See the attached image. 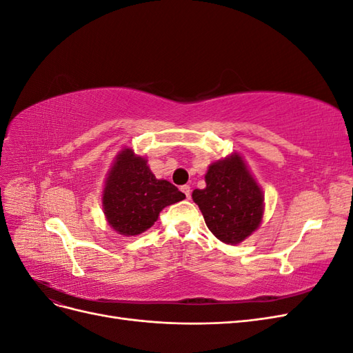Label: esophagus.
<instances>
[{
  "mask_svg": "<svg viewBox=\"0 0 353 353\" xmlns=\"http://www.w3.org/2000/svg\"><path fill=\"white\" fill-rule=\"evenodd\" d=\"M181 191H183V193L185 194V197H187V199H190V197H191V190H190V185H183V187H181Z\"/></svg>",
  "mask_w": 353,
  "mask_h": 353,
  "instance_id": "esophagus-1",
  "label": "esophagus"
}]
</instances>
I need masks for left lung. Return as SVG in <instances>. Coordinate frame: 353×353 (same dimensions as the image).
Returning a JSON list of instances; mask_svg holds the SVG:
<instances>
[{
    "mask_svg": "<svg viewBox=\"0 0 353 353\" xmlns=\"http://www.w3.org/2000/svg\"><path fill=\"white\" fill-rule=\"evenodd\" d=\"M205 181L191 197L213 236L231 245L250 237L262 223L265 197L243 156L234 152L210 163Z\"/></svg>",
    "mask_w": 353,
    "mask_h": 353,
    "instance_id": "8db88e82",
    "label": "left lung"
}]
</instances>
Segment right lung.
Wrapping results in <instances>:
<instances>
[{"label":"right lung","instance_id":"right-lung-1","mask_svg":"<svg viewBox=\"0 0 353 353\" xmlns=\"http://www.w3.org/2000/svg\"><path fill=\"white\" fill-rule=\"evenodd\" d=\"M184 199L174 184L154 176L145 157L123 147L104 179L101 206L110 228L132 237L150 228L166 206Z\"/></svg>","mask_w":353,"mask_h":353}]
</instances>
